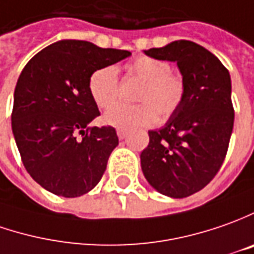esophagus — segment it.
<instances>
[{"label": "esophagus", "instance_id": "1", "mask_svg": "<svg viewBox=\"0 0 254 254\" xmlns=\"http://www.w3.org/2000/svg\"><path fill=\"white\" fill-rule=\"evenodd\" d=\"M117 133H118L119 139H125L127 136V130H125V129H118Z\"/></svg>", "mask_w": 254, "mask_h": 254}]
</instances>
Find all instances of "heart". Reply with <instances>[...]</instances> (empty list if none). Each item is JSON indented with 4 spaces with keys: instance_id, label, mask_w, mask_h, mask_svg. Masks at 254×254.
Masks as SVG:
<instances>
[{
    "instance_id": "heart-1",
    "label": "heart",
    "mask_w": 254,
    "mask_h": 254,
    "mask_svg": "<svg viewBox=\"0 0 254 254\" xmlns=\"http://www.w3.org/2000/svg\"><path fill=\"white\" fill-rule=\"evenodd\" d=\"M127 70L143 85L137 92L136 105L119 104L112 107L119 97L118 71L114 66L97 68L88 78V92L98 108L107 110L105 124L121 129L147 127L157 119L170 118L186 98V83L183 77L170 71V64L150 56L135 59Z\"/></svg>"
}]
</instances>
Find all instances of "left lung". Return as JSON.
Listing matches in <instances>:
<instances>
[{
  "mask_svg": "<svg viewBox=\"0 0 254 254\" xmlns=\"http://www.w3.org/2000/svg\"><path fill=\"white\" fill-rule=\"evenodd\" d=\"M144 55L177 63L186 98L164 127L149 130V144L140 153L142 171L163 195L188 197L214 179L228 152L235 119L231 75L218 57L190 40Z\"/></svg>",
  "mask_w": 254,
  "mask_h": 254,
  "instance_id": "1",
  "label": "left lung"
}]
</instances>
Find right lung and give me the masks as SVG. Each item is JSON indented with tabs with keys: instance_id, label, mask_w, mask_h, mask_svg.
Masks as SVG:
<instances>
[{
	"instance_id": "add662e5",
	"label": "right lung",
	"mask_w": 254,
	"mask_h": 254,
	"mask_svg": "<svg viewBox=\"0 0 254 254\" xmlns=\"http://www.w3.org/2000/svg\"><path fill=\"white\" fill-rule=\"evenodd\" d=\"M129 56L85 40H60L23 67L13 92L12 133L25 169L45 190L74 198L100 183L119 140L115 127H88L100 115L88 78Z\"/></svg>"
}]
</instances>
